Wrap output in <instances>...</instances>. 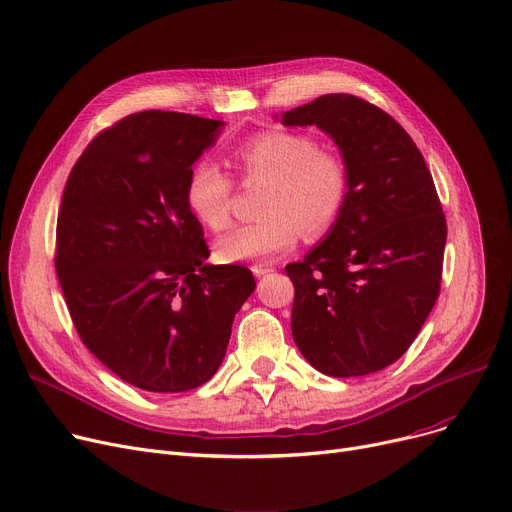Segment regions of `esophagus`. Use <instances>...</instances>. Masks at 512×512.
I'll return each instance as SVG.
<instances>
[{"label":"esophagus","mask_w":512,"mask_h":512,"mask_svg":"<svg viewBox=\"0 0 512 512\" xmlns=\"http://www.w3.org/2000/svg\"><path fill=\"white\" fill-rule=\"evenodd\" d=\"M251 270H253V274L257 276V278H261V276H267V274H272L274 272V267L272 265H253L251 267Z\"/></svg>","instance_id":"esophagus-1"}]
</instances>
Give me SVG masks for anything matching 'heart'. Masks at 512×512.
Segmentation results:
<instances>
[{"instance_id": "heart-1", "label": "heart", "mask_w": 512, "mask_h": 512, "mask_svg": "<svg viewBox=\"0 0 512 512\" xmlns=\"http://www.w3.org/2000/svg\"><path fill=\"white\" fill-rule=\"evenodd\" d=\"M232 161L247 180L265 182L259 211L263 218L242 224L218 240L228 263L274 259L290 251L305 230L324 236L340 218L348 193L344 161L301 132L265 130L238 143ZM232 182L201 161L186 180V205L209 230L230 224Z\"/></svg>"}]
</instances>
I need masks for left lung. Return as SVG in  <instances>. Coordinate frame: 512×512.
Listing matches in <instances>:
<instances>
[{
  "label": "left lung",
  "mask_w": 512,
  "mask_h": 512,
  "mask_svg": "<svg viewBox=\"0 0 512 512\" xmlns=\"http://www.w3.org/2000/svg\"><path fill=\"white\" fill-rule=\"evenodd\" d=\"M334 139L348 176L346 203L324 242L288 263L292 338L332 378H357L407 353L434 309L446 218L413 139L373 103L321 95L282 114Z\"/></svg>",
  "instance_id": "8db88e82"
}]
</instances>
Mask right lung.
Returning a JSON list of instances; mask_svg holds the SVG:
<instances>
[{"label": "right lung", "instance_id": "right-lung-1", "mask_svg": "<svg viewBox=\"0 0 512 512\" xmlns=\"http://www.w3.org/2000/svg\"><path fill=\"white\" fill-rule=\"evenodd\" d=\"M222 120L139 112L99 132L74 164L58 213L56 272L74 328L124 382L193 390L218 371L255 278L209 265L186 205L195 161Z\"/></svg>", "mask_w": 512, "mask_h": 512}]
</instances>
